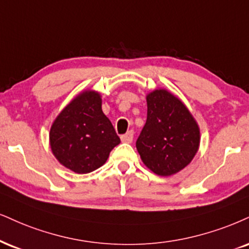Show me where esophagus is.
<instances>
[{
  "label": "esophagus",
  "mask_w": 249,
  "mask_h": 249,
  "mask_svg": "<svg viewBox=\"0 0 249 249\" xmlns=\"http://www.w3.org/2000/svg\"><path fill=\"white\" fill-rule=\"evenodd\" d=\"M134 140V131L133 130H129L128 133H125L124 135H122L121 136V141L124 143H131Z\"/></svg>",
  "instance_id": "obj_1"
}]
</instances>
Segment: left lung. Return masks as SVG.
Listing matches in <instances>:
<instances>
[{"label": "left lung", "instance_id": "8db88e82", "mask_svg": "<svg viewBox=\"0 0 249 249\" xmlns=\"http://www.w3.org/2000/svg\"><path fill=\"white\" fill-rule=\"evenodd\" d=\"M148 116L136 141L141 159L161 177L185 168L197 152L199 128L185 104L164 89L146 96Z\"/></svg>", "mask_w": 249, "mask_h": 249}]
</instances>
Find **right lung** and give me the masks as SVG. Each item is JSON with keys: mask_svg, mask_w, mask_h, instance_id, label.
<instances>
[{"mask_svg": "<svg viewBox=\"0 0 249 249\" xmlns=\"http://www.w3.org/2000/svg\"><path fill=\"white\" fill-rule=\"evenodd\" d=\"M50 142L52 152L63 166L85 174L105 164L120 139L103 113L100 94L88 90L57 115L51 127Z\"/></svg>", "mask_w": 249, "mask_h": 249, "instance_id": "right-lung-1", "label": "right lung"}]
</instances>
